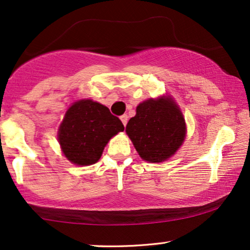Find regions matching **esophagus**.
<instances>
[{
  "label": "esophagus",
  "mask_w": 250,
  "mask_h": 250,
  "mask_svg": "<svg viewBox=\"0 0 250 250\" xmlns=\"http://www.w3.org/2000/svg\"><path fill=\"white\" fill-rule=\"evenodd\" d=\"M120 119H121L123 125H127V122H128V115L127 114L121 115V116H120Z\"/></svg>",
  "instance_id": "1"
}]
</instances>
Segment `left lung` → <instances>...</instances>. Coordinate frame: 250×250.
I'll list each match as a JSON object with an SVG mask.
<instances>
[{
  "label": "left lung",
  "instance_id": "8db88e82",
  "mask_svg": "<svg viewBox=\"0 0 250 250\" xmlns=\"http://www.w3.org/2000/svg\"><path fill=\"white\" fill-rule=\"evenodd\" d=\"M125 131L142 159L160 163L172 157L181 146L186 123L170 98H159L140 104Z\"/></svg>",
  "mask_w": 250,
  "mask_h": 250
}]
</instances>
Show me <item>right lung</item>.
I'll use <instances>...</instances> for the list:
<instances>
[{
    "mask_svg": "<svg viewBox=\"0 0 250 250\" xmlns=\"http://www.w3.org/2000/svg\"><path fill=\"white\" fill-rule=\"evenodd\" d=\"M125 130L123 123L102 104L80 100L65 113L59 129L63 153L76 165H92L102 157L113 136Z\"/></svg>",
    "mask_w": 250,
    "mask_h": 250,
    "instance_id": "1",
    "label": "right lung"
}]
</instances>
